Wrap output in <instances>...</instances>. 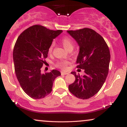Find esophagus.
Here are the masks:
<instances>
[{
	"label": "esophagus",
	"mask_w": 127,
	"mask_h": 127,
	"mask_svg": "<svg viewBox=\"0 0 127 127\" xmlns=\"http://www.w3.org/2000/svg\"><path fill=\"white\" fill-rule=\"evenodd\" d=\"M61 73H62V75H67V74H68V72H63V71H62V72H61Z\"/></svg>",
	"instance_id": "obj_1"
}]
</instances>
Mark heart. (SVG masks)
<instances>
[{"instance_id":"obj_1","label":"heart","mask_w":127,"mask_h":127,"mask_svg":"<svg viewBox=\"0 0 127 127\" xmlns=\"http://www.w3.org/2000/svg\"><path fill=\"white\" fill-rule=\"evenodd\" d=\"M61 43H62L63 47L66 49L67 51H72L74 46V43L73 40L70 37H63L61 39ZM53 44H51L49 47L48 52L49 54L52 53V49H53ZM69 64V62L67 60H62L56 63V67L58 68H62V69L64 70L67 68V66Z\"/></svg>"}]
</instances>
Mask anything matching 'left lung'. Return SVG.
Here are the masks:
<instances>
[{"instance_id": "8db88e82", "label": "left lung", "mask_w": 127, "mask_h": 127, "mask_svg": "<svg viewBox=\"0 0 127 127\" xmlns=\"http://www.w3.org/2000/svg\"><path fill=\"white\" fill-rule=\"evenodd\" d=\"M67 32L80 47L76 67L85 72L83 76L71 72L75 81L68 85V90L79 98H90L100 91L105 82L109 73L110 51L103 37L93 29L84 28Z\"/></svg>"}]
</instances>
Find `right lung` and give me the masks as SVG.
Listing matches in <instances>:
<instances>
[{"mask_svg":"<svg viewBox=\"0 0 127 127\" xmlns=\"http://www.w3.org/2000/svg\"><path fill=\"white\" fill-rule=\"evenodd\" d=\"M62 32L34 25L22 32L15 42L13 51L15 75L23 91L31 98L40 99L50 94L54 81L61 75L57 70L42 73L41 68L52 40Z\"/></svg>","mask_w":127,"mask_h":127,"instance_id":"1","label":"right lung"}]
</instances>
